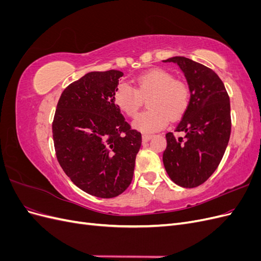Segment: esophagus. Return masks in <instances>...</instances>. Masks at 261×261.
<instances>
[{
	"mask_svg": "<svg viewBox=\"0 0 261 261\" xmlns=\"http://www.w3.org/2000/svg\"><path fill=\"white\" fill-rule=\"evenodd\" d=\"M151 138H152L151 134H144V135H143V141H144V143H147V141L150 140Z\"/></svg>",
	"mask_w": 261,
	"mask_h": 261,
	"instance_id": "esophagus-1",
	"label": "esophagus"
}]
</instances>
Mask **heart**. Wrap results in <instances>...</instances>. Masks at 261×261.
Instances as JSON below:
<instances>
[{"mask_svg": "<svg viewBox=\"0 0 261 261\" xmlns=\"http://www.w3.org/2000/svg\"><path fill=\"white\" fill-rule=\"evenodd\" d=\"M149 98V111L139 114L133 121V127L144 133H152L167 126L185 113L189 105L188 85L177 81L170 72L153 68L136 77V89L127 83H121L114 92V103L129 117L135 116L143 103Z\"/></svg>", "mask_w": 261, "mask_h": 261, "instance_id": "obj_1", "label": "heart"}]
</instances>
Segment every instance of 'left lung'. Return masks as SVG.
Wrapping results in <instances>:
<instances>
[{"label":"left lung","instance_id":"8db88e82","mask_svg":"<svg viewBox=\"0 0 261 261\" xmlns=\"http://www.w3.org/2000/svg\"><path fill=\"white\" fill-rule=\"evenodd\" d=\"M163 62L179 67L191 92L188 108L175 128L185 136L165 135L163 164L175 184L197 187L216 171L230 140V98L222 81L209 67L184 57Z\"/></svg>","mask_w":261,"mask_h":261}]
</instances>
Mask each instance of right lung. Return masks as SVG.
I'll return each mask as SVG.
<instances>
[{"instance_id":"obj_1","label":"right lung","mask_w":261,"mask_h":261,"mask_svg":"<svg viewBox=\"0 0 261 261\" xmlns=\"http://www.w3.org/2000/svg\"><path fill=\"white\" fill-rule=\"evenodd\" d=\"M120 70L90 72L62 92L52 125L55 152L82 191L113 198L130 184L141 134L114 103Z\"/></svg>"}]
</instances>
